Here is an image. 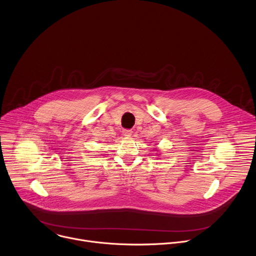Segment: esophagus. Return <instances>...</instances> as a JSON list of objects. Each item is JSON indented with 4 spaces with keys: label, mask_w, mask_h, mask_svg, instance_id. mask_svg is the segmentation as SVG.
<instances>
[{
    "label": "esophagus",
    "mask_w": 256,
    "mask_h": 256,
    "mask_svg": "<svg viewBox=\"0 0 256 256\" xmlns=\"http://www.w3.org/2000/svg\"><path fill=\"white\" fill-rule=\"evenodd\" d=\"M122 134H124V136H130L132 134V130H122Z\"/></svg>",
    "instance_id": "obj_1"
}]
</instances>
